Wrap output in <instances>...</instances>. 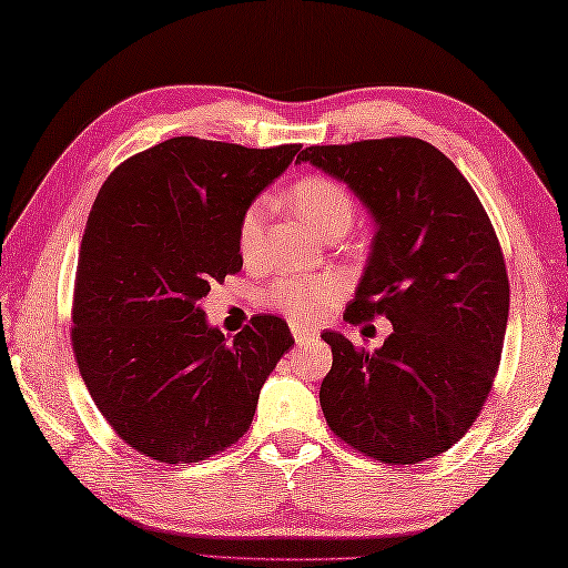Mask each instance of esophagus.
<instances>
[{
  "label": "esophagus",
  "instance_id": "1",
  "mask_svg": "<svg viewBox=\"0 0 568 568\" xmlns=\"http://www.w3.org/2000/svg\"><path fill=\"white\" fill-rule=\"evenodd\" d=\"M291 329H293V337L297 339V343H311V339L317 337V329L305 327L303 323H291Z\"/></svg>",
  "mask_w": 568,
  "mask_h": 568
}]
</instances>
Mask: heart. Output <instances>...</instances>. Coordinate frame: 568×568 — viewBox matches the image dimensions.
Returning a JSON list of instances; mask_svg holds the SVG:
<instances>
[{
  "instance_id": "heart-1",
  "label": "heart",
  "mask_w": 568,
  "mask_h": 568,
  "mask_svg": "<svg viewBox=\"0 0 568 568\" xmlns=\"http://www.w3.org/2000/svg\"><path fill=\"white\" fill-rule=\"evenodd\" d=\"M287 201L303 215V221L325 239L333 233H347L357 213L355 199L345 185L327 176H305L295 181L291 193H287ZM263 205H248L239 223V251L243 261L251 263L257 257L263 241ZM337 295L339 281L333 275H295L267 287L265 301L287 317L317 320L333 305Z\"/></svg>"
}]
</instances>
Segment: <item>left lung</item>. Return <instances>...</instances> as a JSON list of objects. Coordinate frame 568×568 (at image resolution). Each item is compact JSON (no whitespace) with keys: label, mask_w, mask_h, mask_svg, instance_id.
Instances as JSON below:
<instances>
[{"label":"left lung","mask_w":568,"mask_h":568,"mask_svg":"<svg viewBox=\"0 0 568 568\" xmlns=\"http://www.w3.org/2000/svg\"><path fill=\"white\" fill-rule=\"evenodd\" d=\"M301 161L353 191L375 221L373 251L345 320L385 315L375 353L325 329L320 385L329 429L387 464L437 457L489 397L509 317V277L477 193L445 153L397 136L311 146Z\"/></svg>","instance_id":"1"}]
</instances>
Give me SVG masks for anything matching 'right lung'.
<instances>
[{
	"mask_svg": "<svg viewBox=\"0 0 568 568\" xmlns=\"http://www.w3.org/2000/svg\"><path fill=\"white\" fill-rule=\"evenodd\" d=\"M297 151L176 136L123 161L91 205L71 343L99 412L146 457L189 464L235 445L295 343L275 315L229 339L201 301L241 271V215Z\"/></svg>",
	"mask_w": 568,
	"mask_h": 568,
	"instance_id": "add662e5",
	"label": "right lung"
}]
</instances>
